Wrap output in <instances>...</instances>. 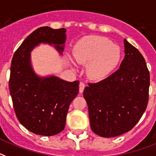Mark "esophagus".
Wrapping results in <instances>:
<instances>
[{"instance_id":"1","label":"esophagus","mask_w":156,"mask_h":156,"mask_svg":"<svg viewBox=\"0 0 156 156\" xmlns=\"http://www.w3.org/2000/svg\"><path fill=\"white\" fill-rule=\"evenodd\" d=\"M84 87H85V84H84V83L80 82V87H79V92L80 93V94H82L83 91H84Z\"/></svg>"}]
</instances>
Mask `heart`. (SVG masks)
Instances as JSON below:
<instances>
[{"label":"heart","mask_w":156,"mask_h":156,"mask_svg":"<svg viewBox=\"0 0 156 156\" xmlns=\"http://www.w3.org/2000/svg\"><path fill=\"white\" fill-rule=\"evenodd\" d=\"M73 56L77 63L87 64L85 72L88 78L92 80H101L119 63L120 50L107 38L89 36L75 44Z\"/></svg>","instance_id":"obj_1"}]
</instances>
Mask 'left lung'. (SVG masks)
I'll return each instance as SVG.
<instances>
[{"label": "left lung", "instance_id": "obj_1", "mask_svg": "<svg viewBox=\"0 0 156 156\" xmlns=\"http://www.w3.org/2000/svg\"><path fill=\"white\" fill-rule=\"evenodd\" d=\"M124 58L107 79L84 88L93 132L112 137L129 132L147 108L150 73L141 53L124 40Z\"/></svg>", "mask_w": 156, "mask_h": 156}]
</instances>
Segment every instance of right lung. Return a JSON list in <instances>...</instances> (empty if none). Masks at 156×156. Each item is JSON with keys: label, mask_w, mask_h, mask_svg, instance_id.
I'll return each mask as SVG.
<instances>
[{"label": "right lung", "mask_w": 156, "mask_h": 156, "mask_svg": "<svg viewBox=\"0 0 156 156\" xmlns=\"http://www.w3.org/2000/svg\"><path fill=\"white\" fill-rule=\"evenodd\" d=\"M65 28L41 27L24 40L14 53L9 88L16 116L35 134L53 136L62 132L72 100L79 93V81L69 82L54 75L35 72L31 53L36 47L51 45L60 55L67 40Z\"/></svg>", "instance_id": "add662e5"}]
</instances>
